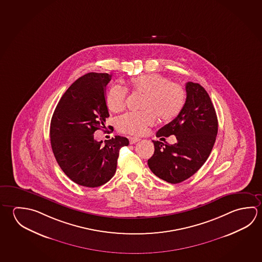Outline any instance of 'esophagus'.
<instances>
[{"instance_id":"obj_1","label":"esophagus","mask_w":262,"mask_h":262,"mask_svg":"<svg viewBox=\"0 0 262 262\" xmlns=\"http://www.w3.org/2000/svg\"><path fill=\"white\" fill-rule=\"evenodd\" d=\"M140 140H141L140 138L130 137L129 138V143H130V144H134V143H136V142H139Z\"/></svg>"}]
</instances>
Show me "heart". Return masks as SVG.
<instances>
[{"label":"heart","instance_id":"b5f03b06","mask_svg":"<svg viewBox=\"0 0 262 262\" xmlns=\"http://www.w3.org/2000/svg\"><path fill=\"white\" fill-rule=\"evenodd\" d=\"M129 89L142 95L140 108L142 111L129 112L116 120L120 133L141 135L156 122L170 121L179 115L186 100V90L179 83L169 82L165 75L156 73L142 74L129 81ZM106 105L112 112L124 108L127 90L120 85H112L106 93Z\"/></svg>","mask_w":262,"mask_h":262}]
</instances>
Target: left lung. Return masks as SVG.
Returning <instances> with one entry per match:
<instances>
[{"instance_id":"left-lung-1","label":"left lung","mask_w":262,"mask_h":262,"mask_svg":"<svg viewBox=\"0 0 262 262\" xmlns=\"http://www.w3.org/2000/svg\"><path fill=\"white\" fill-rule=\"evenodd\" d=\"M186 92V102L179 115L156 133L157 137L174 135L177 142L152 141L155 152L148 160L151 172L171 184L182 182L202 167L218 132L215 110L206 90L199 83L188 82Z\"/></svg>"}]
</instances>
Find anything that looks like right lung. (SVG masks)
I'll use <instances>...</instances> for the list:
<instances>
[{
  "instance_id": "add662e5",
  "label": "right lung",
  "mask_w": 262,
  "mask_h": 262,
  "mask_svg": "<svg viewBox=\"0 0 262 262\" xmlns=\"http://www.w3.org/2000/svg\"><path fill=\"white\" fill-rule=\"evenodd\" d=\"M108 74L89 73L77 79L63 94L51 118V144L57 163L78 185L96 188L115 174L121 147L129 140L115 136L105 142L94 139L110 117L106 105Z\"/></svg>"
}]
</instances>
